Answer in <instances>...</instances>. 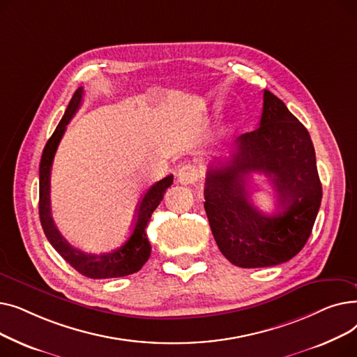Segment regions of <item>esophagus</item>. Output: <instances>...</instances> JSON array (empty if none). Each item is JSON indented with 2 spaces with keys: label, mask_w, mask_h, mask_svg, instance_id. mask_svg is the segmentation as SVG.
I'll return each instance as SVG.
<instances>
[{
  "label": "esophagus",
  "mask_w": 357,
  "mask_h": 357,
  "mask_svg": "<svg viewBox=\"0 0 357 357\" xmlns=\"http://www.w3.org/2000/svg\"><path fill=\"white\" fill-rule=\"evenodd\" d=\"M176 176H178V182L179 183H182V185H192V183H195L198 181V171H197V167L192 166V165H185V166H182L179 169Z\"/></svg>",
  "instance_id": "1"
}]
</instances>
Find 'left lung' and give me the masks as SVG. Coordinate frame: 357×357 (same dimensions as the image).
<instances>
[{
  "mask_svg": "<svg viewBox=\"0 0 357 357\" xmlns=\"http://www.w3.org/2000/svg\"><path fill=\"white\" fill-rule=\"evenodd\" d=\"M252 172L278 192L272 216L251 204ZM204 197L217 246L236 266H275L305 246L323 198L315 150L303 123L271 91H264L259 127L236 139L227 160L210 165Z\"/></svg>",
  "mask_w": 357,
  "mask_h": 357,
  "instance_id": "obj_1",
  "label": "left lung"
}]
</instances>
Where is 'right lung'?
<instances>
[{"label": "right lung", "mask_w": 357, "mask_h": 357, "mask_svg": "<svg viewBox=\"0 0 357 357\" xmlns=\"http://www.w3.org/2000/svg\"><path fill=\"white\" fill-rule=\"evenodd\" d=\"M84 88L79 86L75 91L72 100L65 111L61 123L56 127L54 133L47 140L45 150L42 153L40 167H39V215L43 231L50 245L54 248L68 264L78 271L81 275L91 279H107V278H121L131 273H136L142 269L150 257L152 246H150L146 226L150 220V215L158 208V205L163 199L165 191L172 185L174 175H169L155 185L150 186L143 195L139 208L133 230H131L127 240L117 249L108 253H85L77 248L69 245L68 240L61 234L58 227L54 226V221L50 213V169L53 158L58 149L61 139L65 133L68 123L75 116L82 102Z\"/></svg>", "instance_id": "add662e5"}]
</instances>
